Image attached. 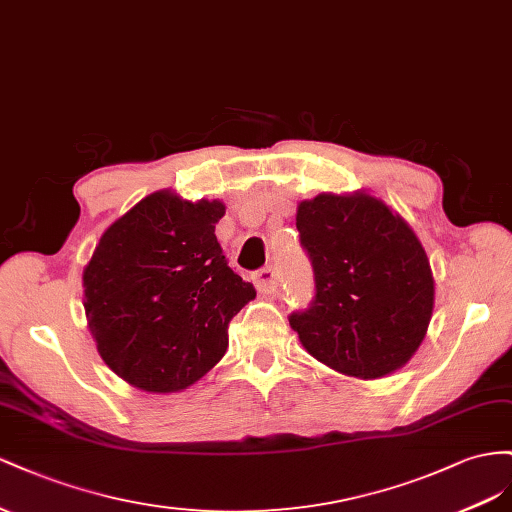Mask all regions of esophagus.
I'll return each instance as SVG.
<instances>
[{
	"label": "esophagus",
	"instance_id": "obj_1",
	"mask_svg": "<svg viewBox=\"0 0 512 512\" xmlns=\"http://www.w3.org/2000/svg\"><path fill=\"white\" fill-rule=\"evenodd\" d=\"M279 283H281V274L276 272L274 266L261 268L255 274V287H257L259 294H274V291L279 289Z\"/></svg>",
	"mask_w": 512,
	"mask_h": 512
}]
</instances>
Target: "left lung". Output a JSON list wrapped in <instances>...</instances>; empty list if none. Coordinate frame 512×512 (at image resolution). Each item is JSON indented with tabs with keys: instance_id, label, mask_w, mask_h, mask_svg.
Returning a JSON list of instances; mask_svg holds the SVG:
<instances>
[{
	"instance_id": "obj_1",
	"label": "left lung",
	"mask_w": 512,
	"mask_h": 512,
	"mask_svg": "<svg viewBox=\"0 0 512 512\" xmlns=\"http://www.w3.org/2000/svg\"><path fill=\"white\" fill-rule=\"evenodd\" d=\"M300 244L315 298L289 324L306 352L349 377L377 379L414 356L433 313V274L412 227L367 193L302 201Z\"/></svg>"
}]
</instances>
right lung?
Segmentation results:
<instances>
[{"label": "right lung", "mask_w": 512, "mask_h": 512, "mask_svg": "<svg viewBox=\"0 0 512 512\" xmlns=\"http://www.w3.org/2000/svg\"><path fill=\"white\" fill-rule=\"evenodd\" d=\"M223 214L221 201L158 191L102 233L83 306L100 358L130 386L178 392L225 356L255 287L227 266L214 236Z\"/></svg>", "instance_id": "right-lung-1"}]
</instances>
